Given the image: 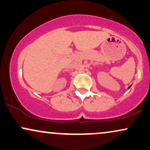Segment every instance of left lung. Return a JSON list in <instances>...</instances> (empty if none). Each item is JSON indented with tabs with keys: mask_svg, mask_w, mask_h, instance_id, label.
Instances as JSON below:
<instances>
[{
	"mask_svg": "<svg viewBox=\"0 0 150 150\" xmlns=\"http://www.w3.org/2000/svg\"><path fill=\"white\" fill-rule=\"evenodd\" d=\"M130 87H131V86H129V88H130Z\"/></svg>",
	"mask_w": 150,
	"mask_h": 150,
	"instance_id": "left-lung-1",
	"label": "left lung"
}]
</instances>
